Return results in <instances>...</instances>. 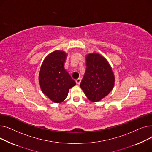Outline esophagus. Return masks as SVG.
<instances>
[{
	"label": "esophagus",
	"instance_id": "1",
	"mask_svg": "<svg viewBox=\"0 0 152 152\" xmlns=\"http://www.w3.org/2000/svg\"><path fill=\"white\" fill-rule=\"evenodd\" d=\"M81 82V78H78V79H77L76 80V84H78V85L80 84Z\"/></svg>",
	"mask_w": 152,
	"mask_h": 152
}]
</instances>
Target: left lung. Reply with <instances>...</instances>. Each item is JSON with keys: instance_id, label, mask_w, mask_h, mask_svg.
<instances>
[{"instance_id": "1", "label": "left lung", "mask_w": 152, "mask_h": 152, "mask_svg": "<svg viewBox=\"0 0 152 152\" xmlns=\"http://www.w3.org/2000/svg\"><path fill=\"white\" fill-rule=\"evenodd\" d=\"M86 70L80 84L87 97L92 102H98L113 89L114 75L107 60L99 53L86 57Z\"/></svg>"}]
</instances>
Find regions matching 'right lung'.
I'll use <instances>...</instances> for the list:
<instances>
[{"label": "right lung", "mask_w": 152, "mask_h": 152, "mask_svg": "<svg viewBox=\"0 0 152 152\" xmlns=\"http://www.w3.org/2000/svg\"><path fill=\"white\" fill-rule=\"evenodd\" d=\"M66 54L56 50L44 59L40 70L39 81L42 92L55 103H61L67 97L69 89L76 82L63 66Z\"/></svg>", "instance_id": "obj_1"}]
</instances>
